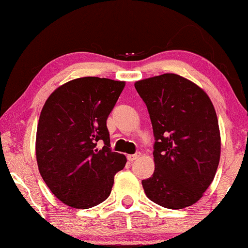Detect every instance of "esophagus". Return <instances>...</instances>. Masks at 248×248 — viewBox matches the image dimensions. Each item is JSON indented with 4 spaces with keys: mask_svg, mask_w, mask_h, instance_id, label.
<instances>
[{
    "mask_svg": "<svg viewBox=\"0 0 248 248\" xmlns=\"http://www.w3.org/2000/svg\"><path fill=\"white\" fill-rule=\"evenodd\" d=\"M140 156H141V153H135V154H132V155H128L127 158H128V161L133 162V161L138 160V158L140 157Z\"/></svg>",
    "mask_w": 248,
    "mask_h": 248,
    "instance_id": "obj_1",
    "label": "esophagus"
}]
</instances>
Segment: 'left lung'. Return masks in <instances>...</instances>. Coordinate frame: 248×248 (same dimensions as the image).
<instances>
[{
    "instance_id": "1",
    "label": "left lung",
    "mask_w": 248,
    "mask_h": 248,
    "mask_svg": "<svg viewBox=\"0 0 248 248\" xmlns=\"http://www.w3.org/2000/svg\"><path fill=\"white\" fill-rule=\"evenodd\" d=\"M135 88L155 138V170L142 181L144 192L167 209L192 205L212 183L220 158L215 107L201 87L173 73L136 81Z\"/></svg>"
}]
</instances>
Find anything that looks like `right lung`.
I'll list each match as a JSON object with an SVG mask.
<instances>
[{"label": "right lung", "mask_w": 248, "mask_h": 248, "mask_svg": "<svg viewBox=\"0 0 248 248\" xmlns=\"http://www.w3.org/2000/svg\"><path fill=\"white\" fill-rule=\"evenodd\" d=\"M124 87V81L84 77L62 85L45 101L37 164L51 192L66 205L90 209L102 203L126 166V156L112 152L106 124Z\"/></svg>", "instance_id": "obj_1"}]
</instances>
